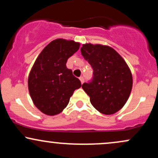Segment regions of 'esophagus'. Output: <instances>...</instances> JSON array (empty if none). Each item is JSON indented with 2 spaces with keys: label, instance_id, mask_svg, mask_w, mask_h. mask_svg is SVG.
<instances>
[{
  "label": "esophagus",
  "instance_id": "34e87169",
  "mask_svg": "<svg viewBox=\"0 0 158 158\" xmlns=\"http://www.w3.org/2000/svg\"><path fill=\"white\" fill-rule=\"evenodd\" d=\"M79 79H80V81H81V84H83V83H84V81H85L84 77H79Z\"/></svg>",
  "mask_w": 158,
  "mask_h": 158
}]
</instances>
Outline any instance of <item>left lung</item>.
<instances>
[{
	"label": "left lung",
	"mask_w": 158,
	"mask_h": 158,
	"mask_svg": "<svg viewBox=\"0 0 158 158\" xmlns=\"http://www.w3.org/2000/svg\"><path fill=\"white\" fill-rule=\"evenodd\" d=\"M81 55L93 68V79L82 85L98 111L110 115L124 106L132 89V75L121 56L110 47L83 44Z\"/></svg>",
	"instance_id": "left-lung-1"
}]
</instances>
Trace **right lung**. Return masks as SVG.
<instances>
[{"mask_svg": "<svg viewBox=\"0 0 158 158\" xmlns=\"http://www.w3.org/2000/svg\"><path fill=\"white\" fill-rule=\"evenodd\" d=\"M79 46L72 40H53L36 59L29 75L28 88L34 105L42 113L50 116L61 113L74 90L81 87L80 80L66 67Z\"/></svg>", "mask_w": 158, "mask_h": 158, "instance_id": "add662e5", "label": "right lung"}]
</instances>
